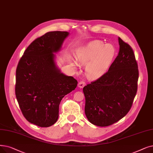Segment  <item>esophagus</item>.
Wrapping results in <instances>:
<instances>
[{"label": "esophagus", "mask_w": 153, "mask_h": 153, "mask_svg": "<svg viewBox=\"0 0 153 153\" xmlns=\"http://www.w3.org/2000/svg\"><path fill=\"white\" fill-rule=\"evenodd\" d=\"M85 85V82L84 81H80L78 83V87L80 88H83Z\"/></svg>", "instance_id": "1"}]
</instances>
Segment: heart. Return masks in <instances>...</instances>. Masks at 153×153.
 Wrapping results in <instances>:
<instances>
[{"label":"heart","mask_w":153,"mask_h":153,"mask_svg":"<svg viewBox=\"0 0 153 153\" xmlns=\"http://www.w3.org/2000/svg\"><path fill=\"white\" fill-rule=\"evenodd\" d=\"M116 54L115 46L101 41H92L79 48L76 52V60L80 64L85 65V74L89 79H95L107 72L113 62ZM72 68L77 69L78 64L69 59Z\"/></svg>","instance_id":"obj_1"}]
</instances>
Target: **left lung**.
<instances>
[{
  "instance_id": "obj_1",
  "label": "left lung",
  "mask_w": 153,
  "mask_h": 153,
  "mask_svg": "<svg viewBox=\"0 0 153 153\" xmlns=\"http://www.w3.org/2000/svg\"><path fill=\"white\" fill-rule=\"evenodd\" d=\"M118 56L108 71L83 88L85 114L92 124L105 127L129 111L137 92L139 71L134 52L118 37Z\"/></svg>"
}]
</instances>
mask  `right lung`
<instances>
[{
    "instance_id": "1",
    "label": "right lung",
    "mask_w": 153,
    "mask_h": 153,
    "mask_svg": "<svg viewBox=\"0 0 153 153\" xmlns=\"http://www.w3.org/2000/svg\"><path fill=\"white\" fill-rule=\"evenodd\" d=\"M69 35L53 31L36 39L17 65L16 96L19 107L25 118L39 127L56 123L62 99L77 87L76 79L61 72L56 62L55 53Z\"/></svg>"
}]
</instances>
